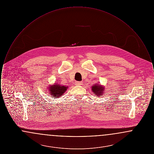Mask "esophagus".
I'll list each match as a JSON object with an SVG mask.
<instances>
[{
    "mask_svg": "<svg viewBox=\"0 0 154 154\" xmlns=\"http://www.w3.org/2000/svg\"><path fill=\"white\" fill-rule=\"evenodd\" d=\"M75 85H82V82H79V81H77L75 82Z\"/></svg>",
    "mask_w": 154,
    "mask_h": 154,
    "instance_id": "obj_1",
    "label": "esophagus"
}]
</instances>
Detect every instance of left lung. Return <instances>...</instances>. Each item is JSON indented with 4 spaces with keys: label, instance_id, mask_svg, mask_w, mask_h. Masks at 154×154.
Returning a JSON list of instances; mask_svg holds the SVG:
<instances>
[{
    "label": "left lung",
    "instance_id": "8db88e82",
    "mask_svg": "<svg viewBox=\"0 0 154 154\" xmlns=\"http://www.w3.org/2000/svg\"><path fill=\"white\" fill-rule=\"evenodd\" d=\"M92 91L97 96H102L104 91V88L99 84H95L92 87Z\"/></svg>",
    "mask_w": 154,
    "mask_h": 154
}]
</instances>
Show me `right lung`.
Here are the masks:
<instances>
[{"label":"right lung","mask_w":154,"mask_h":154,"mask_svg":"<svg viewBox=\"0 0 154 154\" xmlns=\"http://www.w3.org/2000/svg\"><path fill=\"white\" fill-rule=\"evenodd\" d=\"M67 86H63L58 84L57 83H55L54 85L49 86V94L51 96H54V98H58L64 94V93L67 91Z\"/></svg>","instance_id":"1"}]
</instances>
